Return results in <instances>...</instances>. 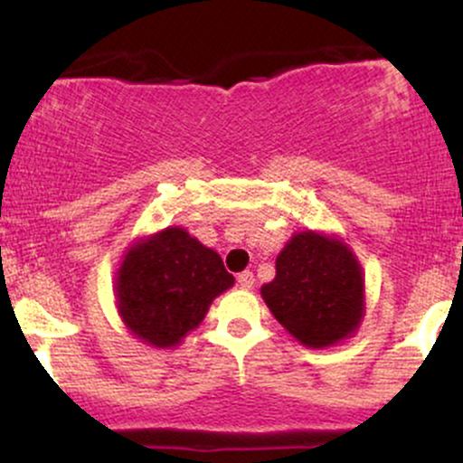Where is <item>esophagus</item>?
Wrapping results in <instances>:
<instances>
[{
	"label": "esophagus",
	"mask_w": 463,
	"mask_h": 463,
	"mask_svg": "<svg viewBox=\"0 0 463 463\" xmlns=\"http://www.w3.org/2000/svg\"><path fill=\"white\" fill-rule=\"evenodd\" d=\"M237 283H239V287H241V289H252L254 274L250 272V269H246V272H241L237 276Z\"/></svg>",
	"instance_id": "34e87169"
}]
</instances>
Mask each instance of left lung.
<instances>
[{"instance_id":"1","label":"left lung","mask_w":463,"mask_h":463,"mask_svg":"<svg viewBox=\"0 0 463 463\" xmlns=\"http://www.w3.org/2000/svg\"><path fill=\"white\" fill-rule=\"evenodd\" d=\"M261 296L280 326L307 348L342 344L359 331L365 316L359 259L342 237L317 231L291 235Z\"/></svg>"}]
</instances>
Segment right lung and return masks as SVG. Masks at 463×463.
<instances>
[{
  "mask_svg": "<svg viewBox=\"0 0 463 463\" xmlns=\"http://www.w3.org/2000/svg\"><path fill=\"white\" fill-rule=\"evenodd\" d=\"M235 285L222 257L167 226L132 241L115 279L117 311L130 335L147 346L174 348L200 326L211 302Z\"/></svg>",
  "mask_w": 463,
  "mask_h": 463,
  "instance_id": "add662e5",
  "label": "right lung"
}]
</instances>
